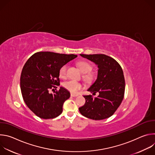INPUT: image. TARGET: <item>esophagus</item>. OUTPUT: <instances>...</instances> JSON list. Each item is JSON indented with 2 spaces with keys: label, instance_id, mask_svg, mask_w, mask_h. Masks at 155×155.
Masks as SVG:
<instances>
[{
  "label": "esophagus",
  "instance_id": "34e87169",
  "mask_svg": "<svg viewBox=\"0 0 155 155\" xmlns=\"http://www.w3.org/2000/svg\"><path fill=\"white\" fill-rule=\"evenodd\" d=\"M78 95H76V94H72V93H71V97H77Z\"/></svg>",
  "mask_w": 155,
  "mask_h": 155
}]
</instances>
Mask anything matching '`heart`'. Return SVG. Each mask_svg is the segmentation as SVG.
<instances>
[{"mask_svg": "<svg viewBox=\"0 0 155 155\" xmlns=\"http://www.w3.org/2000/svg\"><path fill=\"white\" fill-rule=\"evenodd\" d=\"M77 64L81 71L83 73V78L86 81H91L94 77L93 73L91 72L93 69V66L91 65V64L86 61H78ZM68 69V64H64L61 66L59 70V75L60 77H66V76H67ZM62 85L64 88H65L66 90H68L72 94L78 93V92L83 88L82 84L75 80H69L65 81Z\"/></svg>", "mask_w": 155, "mask_h": 155, "instance_id": "b5f03b06", "label": "heart"}]
</instances>
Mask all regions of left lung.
<instances>
[{
	"label": "left lung",
	"mask_w": 155,
	"mask_h": 155,
	"mask_svg": "<svg viewBox=\"0 0 155 155\" xmlns=\"http://www.w3.org/2000/svg\"><path fill=\"white\" fill-rule=\"evenodd\" d=\"M98 65L97 78L87 90L94 96H83L86 102L79 108L84 117L101 120L111 117L120 105L124 94L125 81L121 65L114 58L103 54H80Z\"/></svg>",
	"instance_id": "1"
}]
</instances>
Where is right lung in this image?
<instances>
[{"label": "right lung", "instance_id": "obj_1", "mask_svg": "<svg viewBox=\"0 0 155 155\" xmlns=\"http://www.w3.org/2000/svg\"><path fill=\"white\" fill-rule=\"evenodd\" d=\"M75 54H59L50 51L37 52L25 63L20 78L22 96L31 111L42 119H52L62 112L64 102L70 93L61 87L59 70L61 66L77 58Z\"/></svg>", "mask_w": 155, "mask_h": 155}]
</instances>
